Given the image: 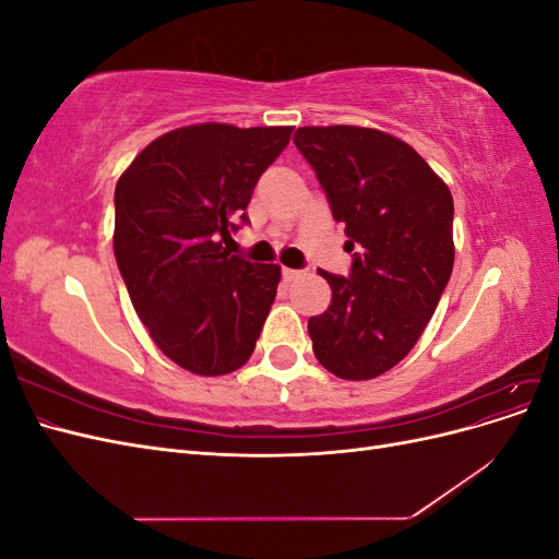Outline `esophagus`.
Returning <instances> with one entry per match:
<instances>
[{"mask_svg": "<svg viewBox=\"0 0 559 559\" xmlns=\"http://www.w3.org/2000/svg\"><path fill=\"white\" fill-rule=\"evenodd\" d=\"M282 275H284L286 282H294V280H298L302 273H300V270H294V267H284Z\"/></svg>", "mask_w": 559, "mask_h": 559, "instance_id": "34e87169", "label": "esophagus"}]
</instances>
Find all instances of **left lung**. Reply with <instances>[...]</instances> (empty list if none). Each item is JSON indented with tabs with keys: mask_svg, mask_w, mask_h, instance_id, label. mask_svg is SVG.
I'll list each match as a JSON object with an SVG mask.
<instances>
[{
	"mask_svg": "<svg viewBox=\"0 0 559 559\" xmlns=\"http://www.w3.org/2000/svg\"><path fill=\"white\" fill-rule=\"evenodd\" d=\"M294 144L354 251L349 277L319 270L333 296L308 321L314 357L343 380L378 378L415 347L445 292L452 193L411 144L376 128L306 126Z\"/></svg>",
	"mask_w": 559,
	"mask_h": 559,
	"instance_id": "obj_1",
	"label": "left lung"
}]
</instances>
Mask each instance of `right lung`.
<instances>
[{
	"mask_svg": "<svg viewBox=\"0 0 559 559\" xmlns=\"http://www.w3.org/2000/svg\"><path fill=\"white\" fill-rule=\"evenodd\" d=\"M292 126L198 123L160 134L116 183L114 253L134 312L167 359L195 376L245 366L282 270L230 253L259 177Z\"/></svg>",
	"mask_w": 559,
	"mask_h": 559,
	"instance_id": "1",
	"label": "right lung"
}]
</instances>
